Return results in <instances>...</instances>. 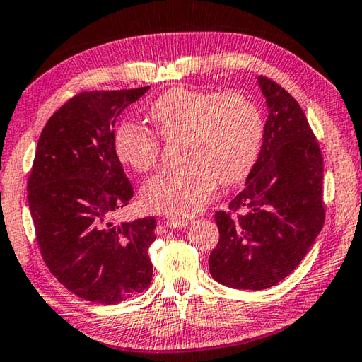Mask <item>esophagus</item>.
Segmentation results:
<instances>
[{"label": "esophagus", "mask_w": 362, "mask_h": 362, "mask_svg": "<svg viewBox=\"0 0 362 362\" xmlns=\"http://www.w3.org/2000/svg\"><path fill=\"white\" fill-rule=\"evenodd\" d=\"M190 221L187 219H174V217H169V219L164 221V226L168 228H172V230H175V228H183L187 227Z\"/></svg>", "instance_id": "obj_1"}]
</instances>
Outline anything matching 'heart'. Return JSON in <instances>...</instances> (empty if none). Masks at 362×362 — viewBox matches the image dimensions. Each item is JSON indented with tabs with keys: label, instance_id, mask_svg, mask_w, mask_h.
I'll use <instances>...</instances> for the list:
<instances>
[{
	"label": "heart",
	"instance_id": "heart-1",
	"mask_svg": "<svg viewBox=\"0 0 362 362\" xmlns=\"http://www.w3.org/2000/svg\"><path fill=\"white\" fill-rule=\"evenodd\" d=\"M151 122L165 139L182 135L185 163L153 175L141 190L143 203L159 214L185 219L198 214L222 185L242 182L259 156L262 119L259 109L240 93L174 88L153 103ZM119 159L146 172L159 158L154 132L125 122L114 136Z\"/></svg>",
	"mask_w": 362,
	"mask_h": 362
}]
</instances>
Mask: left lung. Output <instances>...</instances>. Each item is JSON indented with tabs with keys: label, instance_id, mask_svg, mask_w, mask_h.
Segmentation results:
<instances>
[{
	"label": "left lung",
	"instance_id": "1",
	"mask_svg": "<svg viewBox=\"0 0 362 362\" xmlns=\"http://www.w3.org/2000/svg\"><path fill=\"white\" fill-rule=\"evenodd\" d=\"M267 105L259 156L243 190L217 211L219 243L209 272L222 285L266 290L300 266L322 230L324 159L308 119L288 91L266 77Z\"/></svg>",
	"mask_w": 362,
	"mask_h": 362
}]
</instances>
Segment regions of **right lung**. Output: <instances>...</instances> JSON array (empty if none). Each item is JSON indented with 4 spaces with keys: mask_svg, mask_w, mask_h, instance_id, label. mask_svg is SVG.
<instances>
[{
    "mask_svg": "<svg viewBox=\"0 0 362 362\" xmlns=\"http://www.w3.org/2000/svg\"><path fill=\"white\" fill-rule=\"evenodd\" d=\"M150 87L82 91L49 117L27 183L37 243L69 291L100 305L141 293L153 279L154 217L114 226L134 197L116 154L114 124Z\"/></svg>",
    "mask_w": 362,
    "mask_h": 362,
    "instance_id": "add662e5",
    "label": "right lung"
}]
</instances>
